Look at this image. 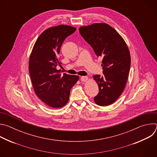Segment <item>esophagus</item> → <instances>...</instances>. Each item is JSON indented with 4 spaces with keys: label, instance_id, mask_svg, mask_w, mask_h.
<instances>
[{
    "label": "esophagus",
    "instance_id": "esophagus-1",
    "mask_svg": "<svg viewBox=\"0 0 157 157\" xmlns=\"http://www.w3.org/2000/svg\"><path fill=\"white\" fill-rule=\"evenodd\" d=\"M88 79V78L87 76H81V81L82 82H85Z\"/></svg>",
    "mask_w": 157,
    "mask_h": 157
}]
</instances>
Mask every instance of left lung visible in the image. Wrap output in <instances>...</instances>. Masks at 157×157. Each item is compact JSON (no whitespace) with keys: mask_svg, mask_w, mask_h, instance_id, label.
Here are the masks:
<instances>
[{"mask_svg":"<svg viewBox=\"0 0 157 157\" xmlns=\"http://www.w3.org/2000/svg\"><path fill=\"white\" fill-rule=\"evenodd\" d=\"M79 33L98 57H102L103 75L93 76L99 86L96 104L107 106L114 103L125 88L130 68V55L126 43L107 24L81 27Z\"/></svg>","mask_w":157,"mask_h":157,"instance_id":"8db88e82","label":"left lung"}]
</instances>
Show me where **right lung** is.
<instances>
[{
	"instance_id": "obj_1",
	"label": "right lung",
	"mask_w": 157,
	"mask_h": 157,
	"mask_svg": "<svg viewBox=\"0 0 157 157\" xmlns=\"http://www.w3.org/2000/svg\"><path fill=\"white\" fill-rule=\"evenodd\" d=\"M76 29L61 25L44 30L37 38L29 59V73L36 96L53 108L63 107L69 101L72 87L79 76L56 70L61 66L58 56L64 40Z\"/></svg>"
}]
</instances>
